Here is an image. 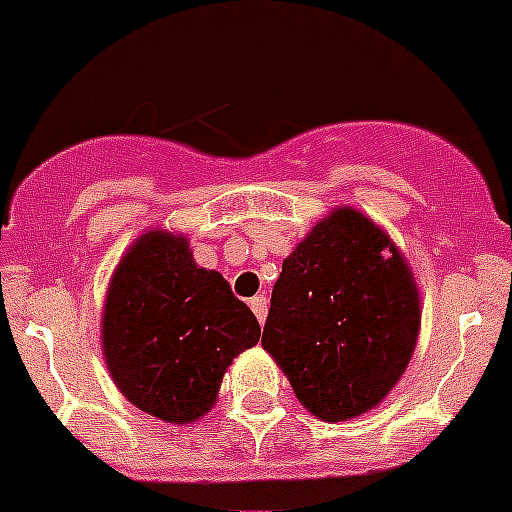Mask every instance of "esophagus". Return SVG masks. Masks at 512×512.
Segmentation results:
<instances>
[{"mask_svg":"<svg viewBox=\"0 0 512 512\" xmlns=\"http://www.w3.org/2000/svg\"><path fill=\"white\" fill-rule=\"evenodd\" d=\"M251 309H253V314H256V320H259L261 325H264L266 314H269V302H266L264 294H259V297L251 299Z\"/></svg>","mask_w":512,"mask_h":512,"instance_id":"1","label":"esophagus"}]
</instances>
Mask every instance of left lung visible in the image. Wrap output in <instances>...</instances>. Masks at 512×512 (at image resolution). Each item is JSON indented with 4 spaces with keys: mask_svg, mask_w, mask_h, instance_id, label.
<instances>
[{
    "mask_svg": "<svg viewBox=\"0 0 512 512\" xmlns=\"http://www.w3.org/2000/svg\"><path fill=\"white\" fill-rule=\"evenodd\" d=\"M419 327V289L396 243L360 210L335 208L281 264L261 345L309 414L345 421L391 393Z\"/></svg>",
    "mask_w": 512,
    "mask_h": 512,
    "instance_id": "obj_1",
    "label": "left lung"
}]
</instances>
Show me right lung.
<instances>
[{"mask_svg": "<svg viewBox=\"0 0 512 512\" xmlns=\"http://www.w3.org/2000/svg\"><path fill=\"white\" fill-rule=\"evenodd\" d=\"M259 337L251 309L218 271L195 264L180 233H142L109 281L101 340L111 378L170 424L208 414L228 365Z\"/></svg>", "mask_w": 512, "mask_h": 512, "instance_id": "right-lung-1", "label": "right lung"}]
</instances>
